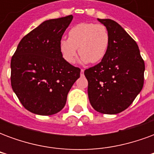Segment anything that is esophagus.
<instances>
[{
  "label": "esophagus",
  "mask_w": 154,
  "mask_h": 154,
  "mask_svg": "<svg viewBox=\"0 0 154 154\" xmlns=\"http://www.w3.org/2000/svg\"><path fill=\"white\" fill-rule=\"evenodd\" d=\"M83 74H84V69H81V76H83Z\"/></svg>",
  "instance_id": "34e87169"
}]
</instances>
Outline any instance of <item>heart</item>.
<instances>
[{"mask_svg":"<svg viewBox=\"0 0 154 154\" xmlns=\"http://www.w3.org/2000/svg\"><path fill=\"white\" fill-rule=\"evenodd\" d=\"M110 45V34L101 24L81 23L68 32V38L59 41V50L65 61L73 63L78 53L82 63H97L106 55Z\"/></svg>","mask_w":154,"mask_h":154,"instance_id":"heart-1","label":"heart"}]
</instances>
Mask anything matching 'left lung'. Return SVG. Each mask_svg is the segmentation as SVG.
Wrapping results in <instances>:
<instances>
[{"label":"left lung","mask_w":154,"mask_h":154,"mask_svg":"<svg viewBox=\"0 0 154 154\" xmlns=\"http://www.w3.org/2000/svg\"><path fill=\"white\" fill-rule=\"evenodd\" d=\"M110 34V45L100 63L86 69L88 97L95 110L102 114L122 112L141 91L144 61L138 44L120 25L110 19H98Z\"/></svg>","instance_id":"left-lung-1"}]
</instances>
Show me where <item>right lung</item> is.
<instances>
[{"instance_id":"1","label":"right lung","mask_w":154,"mask_h":154,"mask_svg":"<svg viewBox=\"0 0 154 154\" xmlns=\"http://www.w3.org/2000/svg\"><path fill=\"white\" fill-rule=\"evenodd\" d=\"M72 15L48 20L25 35L11 62L12 89L32 113L51 116L65 106L81 69L65 61L59 41Z\"/></svg>"}]
</instances>
